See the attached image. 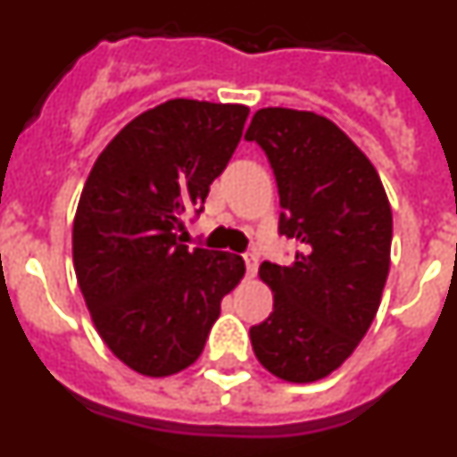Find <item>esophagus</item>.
<instances>
[{
  "mask_svg": "<svg viewBox=\"0 0 457 457\" xmlns=\"http://www.w3.org/2000/svg\"><path fill=\"white\" fill-rule=\"evenodd\" d=\"M242 258H245V265H247V274L249 277H253L258 270V256L253 252H247Z\"/></svg>",
  "mask_w": 457,
  "mask_h": 457,
  "instance_id": "esophagus-1",
  "label": "esophagus"
}]
</instances>
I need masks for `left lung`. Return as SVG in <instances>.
<instances>
[{"label": "left lung", "instance_id": "obj_1", "mask_svg": "<svg viewBox=\"0 0 457 457\" xmlns=\"http://www.w3.org/2000/svg\"><path fill=\"white\" fill-rule=\"evenodd\" d=\"M247 141L270 160L278 233L297 242L295 263L265 261L270 318L249 329L258 361L288 382L327 378L354 353L378 313L389 274L391 205L378 171L345 132L313 112L265 107Z\"/></svg>", "mask_w": 457, "mask_h": 457}]
</instances>
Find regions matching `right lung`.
<instances>
[{
  "label": "right lung",
  "instance_id": "add662e5",
  "mask_svg": "<svg viewBox=\"0 0 457 457\" xmlns=\"http://www.w3.org/2000/svg\"><path fill=\"white\" fill-rule=\"evenodd\" d=\"M247 116L245 104L167 100L125 125L88 173L72 263L93 325L137 373L194 364L245 274L237 253L187 249L179 231L204 210Z\"/></svg>",
  "mask_w": 457,
  "mask_h": 457
}]
</instances>
